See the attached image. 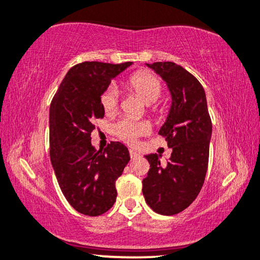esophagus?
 <instances>
[{"label": "esophagus", "instance_id": "1", "mask_svg": "<svg viewBox=\"0 0 260 260\" xmlns=\"http://www.w3.org/2000/svg\"><path fill=\"white\" fill-rule=\"evenodd\" d=\"M129 156H131V158L134 159V158H137V157H139V153L134 150H129Z\"/></svg>", "mask_w": 260, "mask_h": 260}]
</instances>
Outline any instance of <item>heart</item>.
<instances>
[{
  "instance_id": "1",
  "label": "heart",
  "mask_w": 260,
  "mask_h": 260,
  "mask_svg": "<svg viewBox=\"0 0 260 260\" xmlns=\"http://www.w3.org/2000/svg\"><path fill=\"white\" fill-rule=\"evenodd\" d=\"M129 88L143 98L147 104H152L162 94V84L158 78L145 71H139L131 75L127 80ZM101 104L107 114H113L119 107V91L115 85H109L101 94ZM113 133L127 144H136L140 137L151 132V124L146 120L133 117H122L111 127Z\"/></svg>"
}]
</instances>
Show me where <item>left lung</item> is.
Masks as SVG:
<instances>
[{
	"instance_id": "obj_1",
	"label": "left lung",
	"mask_w": 260,
	"mask_h": 260,
	"mask_svg": "<svg viewBox=\"0 0 260 260\" xmlns=\"http://www.w3.org/2000/svg\"><path fill=\"white\" fill-rule=\"evenodd\" d=\"M147 66L172 93V108L159 134L173 152L164 167L157 153L145 156L150 170L143 180V194L154 212L172 216L188 208L204 185L212 123L205 91L194 75L174 62Z\"/></svg>"
}]
</instances>
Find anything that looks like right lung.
Here are the masks:
<instances>
[{
    "label": "right lung",
    "instance_id": "1",
    "mask_svg": "<svg viewBox=\"0 0 260 260\" xmlns=\"http://www.w3.org/2000/svg\"><path fill=\"white\" fill-rule=\"evenodd\" d=\"M132 64L85 61L72 67L52 98L49 114L50 159L67 202L78 212L100 216L116 202L115 182L129 162L127 147L111 141L91 145L94 121L104 117L101 94L111 79Z\"/></svg>",
    "mask_w": 260,
    "mask_h": 260
}]
</instances>
